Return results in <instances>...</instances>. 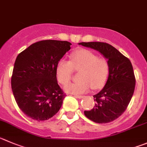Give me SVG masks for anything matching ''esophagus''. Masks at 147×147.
<instances>
[{
  "label": "esophagus",
  "mask_w": 147,
  "mask_h": 147,
  "mask_svg": "<svg viewBox=\"0 0 147 147\" xmlns=\"http://www.w3.org/2000/svg\"><path fill=\"white\" fill-rule=\"evenodd\" d=\"M75 97H76V98H84V96H80V95H75Z\"/></svg>",
  "instance_id": "obj_1"
}]
</instances>
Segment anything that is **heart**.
<instances>
[{
	"mask_svg": "<svg viewBox=\"0 0 147 147\" xmlns=\"http://www.w3.org/2000/svg\"><path fill=\"white\" fill-rule=\"evenodd\" d=\"M79 71L78 81L69 83L64 88L65 92L80 94L87 92L90 86L98 89L105 85L109 73V64L105 59L86 49H78L69 57V61L60 60L56 67V75L61 84H67L71 79L72 71Z\"/></svg>",
	"mask_w": 147,
	"mask_h": 147,
	"instance_id": "1",
	"label": "heart"
}]
</instances>
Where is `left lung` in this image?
Wrapping results in <instances>:
<instances>
[{"label": "left lung", "mask_w": 147, "mask_h": 147, "mask_svg": "<svg viewBox=\"0 0 147 147\" xmlns=\"http://www.w3.org/2000/svg\"><path fill=\"white\" fill-rule=\"evenodd\" d=\"M79 45L94 49L107 59L109 75L101 91L94 96L96 104L84 115L96 123H107L125 111L134 92L136 79L133 66L127 57L111 45L101 42H82Z\"/></svg>", "instance_id": "obj_1"}]
</instances>
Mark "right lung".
Here are the masks:
<instances>
[{
	"instance_id": "add662e5",
	"label": "right lung",
	"mask_w": 147,
	"mask_h": 147,
	"mask_svg": "<svg viewBox=\"0 0 147 147\" xmlns=\"http://www.w3.org/2000/svg\"><path fill=\"white\" fill-rule=\"evenodd\" d=\"M67 41L37 42L18 55L11 88L20 109L32 120H49L61 108L65 94L58 85L56 67L70 50Z\"/></svg>"
}]
</instances>
